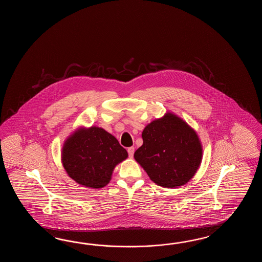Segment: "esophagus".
I'll use <instances>...</instances> for the list:
<instances>
[{"instance_id":"esophagus-1","label":"esophagus","mask_w":262,"mask_h":262,"mask_svg":"<svg viewBox=\"0 0 262 262\" xmlns=\"http://www.w3.org/2000/svg\"><path fill=\"white\" fill-rule=\"evenodd\" d=\"M127 151H128L129 157H133L135 148L134 147H129L128 149H127Z\"/></svg>"}]
</instances>
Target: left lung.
Segmentation results:
<instances>
[{"label":"left lung","mask_w":262,"mask_h":262,"mask_svg":"<svg viewBox=\"0 0 262 262\" xmlns=\"http://www.w3.org/2000/svg\"><path fill=\"white\" fill-rule=\"evenodd\" d=\"M141 137L143 144L134 157L154 183L174 188L193 178L201 165L202 147L184 120L168 112L149 123Z\"/></svg>","instance_id":"1"}]
</instances>
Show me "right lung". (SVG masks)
I'll return each mask as SVG.
<instances>
[{
	"mask_svg": "<svg viewBox=\"0 0 262 262\" xmlns=\"http://www.w3.org/2000/svg\"><path fill=\"white\" fill-rule=\"evenodd\" d=\"M127 156L115 137L96 126L77 130L61 150L62 166L69 177L95 189L110 183L114 167Z\"/></svg>",
	"mask_w": 262,
	"mask_h": 262,
	"instance_id": "right-lung-1",
	"label": "right lung"
}]
</instances>
